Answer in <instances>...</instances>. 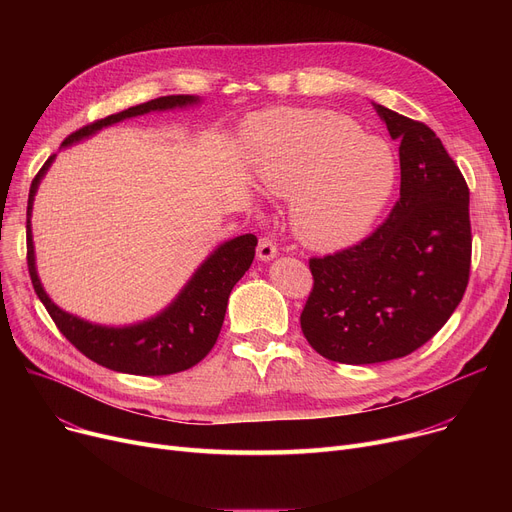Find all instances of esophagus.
I'll return each mask as SVG.
<instances>
[{"label":"esophagus","mask_w":512,"mask_h":512,"mask_svg":"<svg viewBox=\"0 0 512 512\" xmlns=\"http://www.w3.org/2000/svg\"><path fill=\"white\" fill-rule=\"evenodd\" d=\"M276 255H278L276 242H274L272 238L263 236V238L259 240V245H257V257H259V261H270V259H274Z\"/></svg>","instance_id":"1"}]
</instances>
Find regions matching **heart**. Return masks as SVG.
I'll return each mask as SVG.
<instances>
[{
    "instance_id": "1",
    "label": "heart",
    "mask_w": 512,
    "mask_h": 512,
    "mask_svg": "<svg viewBox=\"0 0 512 512\" xmlns=\"http://www.w3.org/2000/svg\"><path fill=\"white\" fill-rule=\"evenodd\" d=\"M249 147L255 182L272 195H290V226L313 249L361 240L398 178L392 147L334 112H265L249 126Z\"/></svg>"
}]
</instances>
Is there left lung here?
<instances>
[{
  "instance_id": "1",
  "label": "left lung",
  "mask_w": 512,
  "mask_h": 512,
  "mask_svg": "<svg viewBox=\"0 0 512 512\" xmlns=\"http://www.w3.org/2000/svg\"><path fill=\"white\" fill-rule=\"evenodd\" d=\"M400 143V199L359 245L311 257L301 330L336 363L407 357L450 319L471 270L469 186L436 132L375 103Z\"/></svg>"
}]
</instances>
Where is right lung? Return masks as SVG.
I'll return each instance as SVG.
<instances>
[{"label": "right lung", "instance_id": "right-lung-1", "mask_svg": "<svg viewBox=\"0 0 512 512\" xmlns=\"http://www.w3.org/2000/svg\"><path fill=\"white\" fill-rule=\"evenodd\" d=\"M197 101L199 97L195 95L157 97L78 128L70 137L64 139L62 145L68 147L80 139H87L103 126L116 124L126 118L172 110V107H184ZM53 157L56 155H51L39 170V174L33 178L29 207H26V218H29L26 220V263H29L33 288L45 305L47 313L51 315L53 324L58 326V330L85 357L112 371L132 375H170L197 365L201 359H205V355L211 351L215 340L220 336L230 292L234 284L245 276L255 259L257 236L242 234L215 249L201 263L195 276L186 282L174 303L159 315L141 321V324L124 328L89 324V321L70 315L62 311L56 303H51L39 282L35 267L31 211L37 186L49 170Z\"/></svg>", "mask_w": 512, "mask_h": 512}]
</instances>
